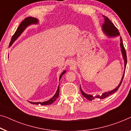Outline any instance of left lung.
<instances>
[{"label": "left lung", "mask_w": 131, "mask_h": 131, "mask_svg": "<svg viewBox=\"0 0 131 131\" xmlns=\"http://www.w3.org/2000/svg\"><path fill=\"white\" fill-rule=\"evenodd\" d=\"M103 17L105 18V24H103V26H102L103 31L105 32L106 34V35L109 36V37H115V36L119 35V32L118 31V29H117V28L115 26V25L109 20V19L107 17L105 16H103ZM120 39H121L120 45L121 47V51H122L123 58H124V61H125V71H124V74H123L122 80H121V83H119L118 86H117L116 89H115L114 90L110 91V92H109L104 93L103 94H102V95H100V96L97 95V96H93L92 95H90V94H87L83 92V91L81 90V89L80 88L81 94H82V95L84 96V97H86L87 99H88L89 100H92L96 98H99L100 99H105L106 97H107V96H109V95H111V94L114 93L116 92V91L118 90L119 87H120V86L121 85V83H122V80H123V79H124V77L125 72L126 66V63H127V57H126V53L125 49V47L124 46V43H123V41H122V38H121V37H120Z\"/></svg>", "instance_id": "1"}]
</instances>
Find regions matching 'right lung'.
<instances>
[{
  "mask_svg": "<svg viewBox=\"0 0 131 131\" xmlns=\"http://www.w3.org/2000/svg\"><path fill=\"white\" fill-rule=\"evenodd\" d=\"M38 21V20L37 18H33V17H28V18L25 19L20 24L18 28H17L16 32H15V34H14V35L12 36L10 43H9V46H10V45L14 43V41L16 40L19 37L20 34H22V32L24 31L25 29L28 25H29L32 24H37ZM65 73H66V71H64L61 73V74L60 77V80L61 78L62 75H63ZM59 91H60V88H59V86H58L57 90V92L56 93V94H54V96H53L52 98H51L50 100H47V101H45L43 102H30V103L32 104H35V105H39V104L41 105H51V104H52L53 102H54L55 100H56L57 99L58 97V96H59Z\"/></svg>",
  "mask_w": 131,
  "mask_h": 131,
  "instance_id": "1",
  "label": "right lung"
}]
</instances>
